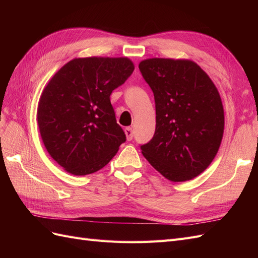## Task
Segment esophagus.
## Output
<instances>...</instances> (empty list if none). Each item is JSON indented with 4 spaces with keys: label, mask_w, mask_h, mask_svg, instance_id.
Wrapping results in <instances>:
<instances>
[{
    "label": "esophagus",
    "mask_w": 258,
    "mask_h": 258,
    "mask_svg": "<svg viewBox=\"0 0 258 258\" xmlns=\"http://www.w3.org/2000/svg\"><path fill=\"white\" fill-rule=\"evenodd\" d=\"M124 134H126L128 141H131L132 138H134V130H132V128L131 127L124 128Z\"/></svg>",
    "instance_id": "obj_1"
}]
</instances>
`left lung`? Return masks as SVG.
Returning <instances> with one entry per match:
<instances>
[{
	"mask_svg": "<svg viewBox=\"0 0 258 258\" xmlns=\"http://www.w3.org/2000/svg\"><path fill=\"white\" fill-rule=\"evenodd\" d=\"M139 69L156 105L155 135L141 145L142 154L169 181H189L204 172L220 148L225 124L220 93L191 60L150 58Z\"/></svg>",
	"mask_w": 258,
	"mask_h": 258,
	"instance_id": "left-lung-1",
	"label": "left lung"
}]
</instances>
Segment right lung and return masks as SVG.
<instances>
[{"label":"right lung","mask_w":258,"mask_h":258,"mask_svg":"<svg viewBox=\"0 0 258 258\" xmlns=\"http://www.w3.org/2000/svg\"><path fill=\"white\" fill-rule=\"evenodd\" d=\"M134 70L127 57L75 58L46 85L37 106L38 129L48 154L67 172H97L126 141L110 96Z\"/></svg>","instance_id":"right-lung-1"}]
</instances>
